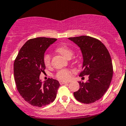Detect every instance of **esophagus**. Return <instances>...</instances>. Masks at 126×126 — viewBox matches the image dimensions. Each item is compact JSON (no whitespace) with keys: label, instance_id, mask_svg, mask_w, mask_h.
Here are the masks:
<instances>
[{"label":"esophagus","instance_id":"obj_1","mask_svg":"<svg viewBox=\"0 0 126 126\" xmlns=\"http://www.w3.org/2000/svg\"><path fill=\"white\" fill-rule=\"evenodd\" d=\"M69 82L67 81H60V84H66V83H68Z\"/></svg>","mask_w":126,"mask_h":126}]
</instances>
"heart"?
Instances as JSON below:
<instances>
[{
  "mask_svg": "<svg viewBox=\"0 0 126 126\" xmlns=\"http://www.w3.org/2000/svg\"><path fill=\"white\" fill-rule=\"evenodd\" d=\"M56 51L65 58L70 59L72 57L73 50L66 45H61L56 48ZM44 63L46 67H50L51 65V58L50 55L46 54L43 59ZM71 77V71L69 69H62L59 70L56 74V78L61 80H68Z\"/></svg>",
  "mask_w": 126,
  "mask_h": 126,
  "instance_id": "1",
  "label": "heart"
}]
</instances>
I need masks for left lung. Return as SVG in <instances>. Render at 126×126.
Wrapping results in <instances>:
<instances>
[{
    "instance_id": "8db88e82",
    "label": "left lung",
    "mask_w": 126,
    "mask_h": 126,
    "mask_svg": "<svg viewBox=\"0 0 126 126\" xmlns=\"http://www.w3.org/2000/svg\"><path fill=\"white\" fill-rule=\"evenodd\" d=\"M68 39L79 47L82 53V71L79 76L89 75L86 83L78 81L80 89L74 92V96L83 103H92L102 97L110 86L113 72L111 57L97 39L88 36Z\"/></svg>"
}]
</instances>
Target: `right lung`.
Masks as SVG:
<instances>
[{
  "instance_id": "obj_1",
  "label": "right lung",
  "mask_w": 126,
  "mask_h": 126,
  "mask_svg": "<svg viewBox=\"0 0 126 126\" xmlns=\"http://www.w3.org/2000/svg\"><path fill=\"white\" fill-rule=\"evenodd\" d=\"M56 40L47 37L30 39L22 47L15 60L14 77L18 92L34 106L48 105L56 97L59 81L51 78L42 82L39 78L46 69L43 61L45 51Z\"/></svg>"
}]
</instances>
